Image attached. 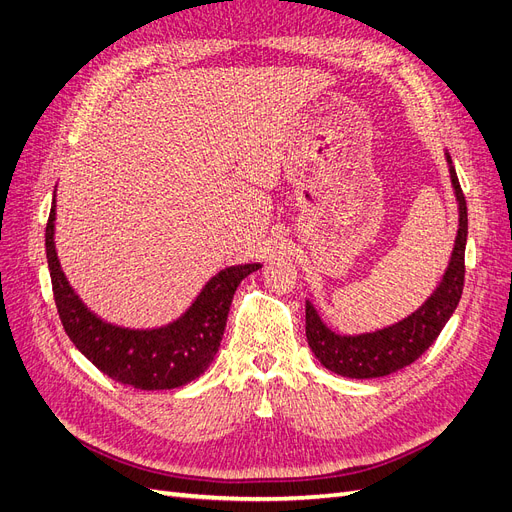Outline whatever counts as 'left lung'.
I'll return each instance as SVG.
<instances>
[{"mask_svg":"<svg viewBox=\"0 0 512 512\" xmlns=\"http://www.w3.org/2000/svg\"><path fill=\"white\" fill-rule=\"evenodd\" d=\"M448 173L459 205V228L451 260L442 275L438 288L431 297L412 312L408 318L399 320L391 327L371 333L339 335L331 331L318 316L312 301H305V335L307 344L316 354V359L329 371L344 378H380L389 376L397 369L414 363L440 335L448 318L463 292V275H466V241H468V207L466 196L455 173L451 156L446 153Z\"/></svg>","mask_w":512,"mask_h":512,"instance_id":"obj_1","label":"left lung"}]
</instances>
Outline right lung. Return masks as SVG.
Instances as JSON below:
<instances>
[{
	"instance_id": "obj_1",
	"label": "right lung",
	"mask_w": 512,
	"mask_h": 512,
	"mask_svg": "<svg viewBox=\"0 0 512 512\" xmlns=\"http://www.w3.org/2000/svg\"><path fill=\"white\" fill-rule=\"evenodd\" d=\"M55 198L44 243L61 324L102 374L141 391H164L196 380L220 350L232 294L262 265H235L215 273L185 312L156 329H126L104 322L79 299L61 271L55 250Z\"/></svg>"
}]
</instances>
